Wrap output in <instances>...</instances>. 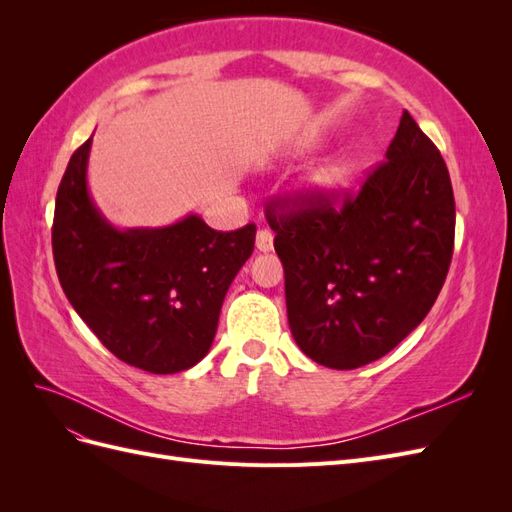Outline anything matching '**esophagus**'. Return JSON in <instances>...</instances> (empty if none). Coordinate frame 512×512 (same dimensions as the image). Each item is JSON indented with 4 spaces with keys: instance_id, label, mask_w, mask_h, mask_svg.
I'll use <instances>...</instances> for the list:
<instances>
[{
    "instance_id": "esophagus-1",
    "label": "esophagus",
    "mask_w": 512,
    "mask_h": 512,
    "mask_svg": "<svg viewBox=\"0 0 512 512\" xmlns=\"http://www.w3.org/2000/svg\"><path fill=\"white\" fill-rule=\"evenodd\" d=\"M256 247H258V252H265V254L273 250V235L269 230H258Z\"/></svg>"
}]
</instances>
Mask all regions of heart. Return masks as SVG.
Listing matches in <instances>:
<instances>
[{
    "label": "heart",
    "mask_w": 512,
    "mask_h": 512,
    "mask_svg": "<svg viewBox=\"0 0 512 512\" xmlns=\"http://www.w3.org/2000/svg\"><path fill=\"white\" fill-rule=\"evenodd\" d=\"M352 173H354V158L344 153V156H337L329 162H324L320 168H316L305 183V192L314 200L327 198L337 190H342L348 183V179L352 177Z\"/></svg>",
    "instance_id": "heart-1"
}]
</instances>
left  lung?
Segmentation results:
<instances>
[{"instance_id": "1", "label": "left lung", "mask_w": 512, "mask_h": 512, "mask_svg": "<svg viewBox=\"0 0 512 512\" xmlns=\"http://www.w3.org/2000/svg\"><path fill=\"white\" fill-rule=\"evenodd\" d=\"M267 220L284 265L294 342L331 369H356L391 352L429 314L451 267V177L408 111L359 196H346L342 209L303 196L292 209L267 207Z\"/></svg>"}]
</instances>
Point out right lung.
I'll list each match as a JSON object with an SVG mask.
<instances>
[{"mask_svg":"<svg viewBox=\"0 0 512 512\" xmlns=\"http://www.w3.org/2000/svg\"><path fill=\"white\" fill-rule=\"evenodd\" d=\"M91 138L59 183L53 258L68 301L123 363L177 374L205 359L226 292L254 252L256 226L220 232L196 213L160 228H117L87 185Z\"/></svg>","mask_w":512,"mask_h":512,"instance_id":"1","label":"right lung"}]
</instances>
